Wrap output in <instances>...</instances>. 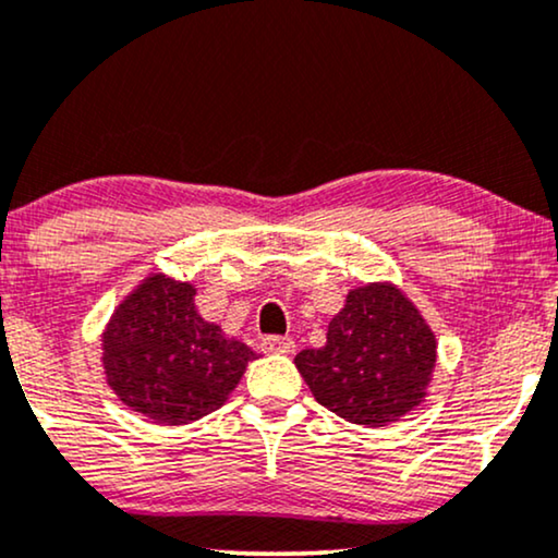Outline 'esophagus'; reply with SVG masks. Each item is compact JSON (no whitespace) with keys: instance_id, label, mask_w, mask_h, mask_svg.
Instances as JSON below:
<instances>
[{"instance_id":"1","label":"esophagus","mask_w":558,"mask_h":558,"mask_svg":"<svg viewBox=\"0 0 558 558\" xmlns=\"http://www.w3.org/2000/svg\"><path fill=\"white\" fill-rule=\"evenodd\" d=\"M259 350L270 352V355H275V352H283V355H291V352L295 350V342L291 340V337L267 335V337H263V342H259Z\"/></svg>"}]
</instances>
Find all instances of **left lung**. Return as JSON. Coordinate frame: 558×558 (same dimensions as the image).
I'll return each mask as SVG.
<instances>
[{
  "instance_id": "8db88e82",
  "label": "left lung",
  "mask_w": 558,
  "mask_h": 558,
  "mask_svg": "<svg viewBox=\"0 0 558 558\" xmlns=\"http://www.w3.org/2000/svg\"><path fill=\"white\" fill-rule=\"evenodd\" d=\"M295 368L329 412L380 427L425 399L435 335L399 288L373 283L348 293L329 322L327 344L301 350Z\"/></svg>"
}]
</instances>
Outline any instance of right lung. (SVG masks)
Segmentation results:
<instances>
[{
  "label": "right lung",
  "instance_id": "right-lung-1",
  "mask_svg": "<svg viewBox=\"0 0 558 558\" xmlns=\"http://www.w3.org/2000/svg\"><path fill=\"white\" fill-rule=\"evenodd\" d=\"M255 352L227 340L195 312V288L151 275L102 335L110 389L133 412L159 425H185L227 401Z\"/></svg>",
  "mask_w": 558,
  "mask_h": 558
}]
</instances>
